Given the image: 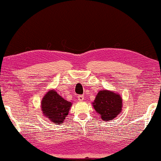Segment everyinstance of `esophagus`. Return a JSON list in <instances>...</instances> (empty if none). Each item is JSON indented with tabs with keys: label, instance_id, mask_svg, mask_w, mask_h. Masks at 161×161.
<instances>
[{
	"label": "esophagus",
	"instance_id": "1",
	"mask_svg": "<svg viewBox=\"0 0 161 161\" xmlns=\"http://www.w3.org/2000/svg\"><path fill=\"white\" fill-rule=\"evenodd\" d=\"M77 99H78L80 101H84V95H78V96H77Z\"/></svg>",
	"mask_w": 161,
	"mask_h": 161
}]
</instances>
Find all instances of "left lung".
<instances>
[{"label": "left lung", "mask_w": 161, "mask_h": 161, "mask_svg": "<svg viewBox=\"0 0 161 161\" xmlns=\"http://www.w3.org/2000/svg\"><path fill=\"white\" fill-rule=\"evenodd\" d=\"M97 112L103 120H110L120 113L122 109V98L113 91H101L97 94L93 103Z\"/></svg>", "instance_id": "8db88e82"}]
</instances>
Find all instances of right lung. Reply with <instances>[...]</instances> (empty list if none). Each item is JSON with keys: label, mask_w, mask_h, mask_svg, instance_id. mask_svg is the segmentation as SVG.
I'll return each mask as SVG.
<instances>
[{"label": "right lung", "mask_w": 161, "mask_h": 161, "mask_svg": "<svg viewBox=\"0 0 161 161\" xmlns=\"http://www.w3.org/2000/svg\"><path fill=\"white\" fill-rule=\"evenodd\" d=\"M71 103L64 99L56 91H50L41 101V108L44 117L51 121L60 124L68 115Z\"/></svg>", "instance_id": "add662e5"}]
</instances>
